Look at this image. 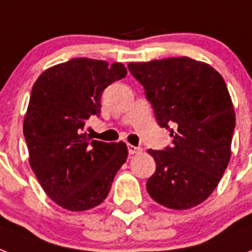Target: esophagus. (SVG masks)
<instances>
[{"instance_id": "esophagus-1", "label": "esophagus", "mask_w": 252, "mask_h": 252, "mask_svg": "<svg viewBox=\"0 0 252 252\" xmlns=\"http://www.w3.org/2000/svg\"><path fill=\"white\" fill-rule=\"evenodd\" d=\"M127 150H128V154H130V155H135V154H140V153H142V148H140V147H135V146H131V144L128 146Z\"/></svg>"}]
</instances>
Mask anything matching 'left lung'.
Returning <instances> with one entry per match:
<instances>
[{
    "instance_id": "obj_1",
    "label": "left lung",
    "mask_w": 252,
    "mask_h": 252,
    "mask_svg": "<svg viewBox=\"0 0 252 252\" xmlns=\"http://www.w3.org/2000/svg\"><path fill=\"white\" fill-rule=\"evenodd\" d=\"M160 127L172 146L148 150L157 169L146 188L158 204L175 210L198 205L217 188L229 164L235 113L225 80L190 58L130 63Z\"/></svg>"
}]
</instances>
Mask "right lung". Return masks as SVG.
I'll use <instances>...</instances> for the list:
<instances>
[{
	"instance_id": "right-lung-1",
	"label": "right lung",
	"mask_w": 252,
	"mask_h": 252,
	"mask_svg": "<svg viewBox=\"0 0 252 252\" xmlns=\"http://www.w3.org/2000/svg\"><path fill=\"white\" fill-rule=\"evenodd\" d=\"M126 73L121 63L76 58L35 81L23 122L29 161L47 196L64 209L99 205L127 159L124 142L92 140L84 132L91 116L99 117L105 88Z\"/></svg>"
}]
</instances>
